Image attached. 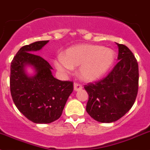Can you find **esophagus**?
I'll use <instances>...</instances> for the list:
<instances>
[{
    "label": "esophagus",
    "instance_id": "1",
    "mask_svg": "<svg viewBox=\"0 0 150 150\" xmlns=\"http://www.w3.org/2000/svg\"><path fill=\"white\" fill-rule=\"evenodd\" d=\"M82 89V86L81 84L78 83H74V90L75 91H78L80 89Z\"/></svg>",
    "mask_w": 150,
    "mask_h": 150
}]
</instances>
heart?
I'll use <instances>...</instances> for the list:
<instances>
[{"mask_svg": "<svg viewBox=\"0 0 150 150\" xmlns=\"http://www.w3.org/2000/svg\"><path fill=\"white\" fill-rule=\"evenodd\" d=\"M115 61L112 50L98 45H78L66 51L64 56L54 61L58 71L69 72L74 67L81 66L79 75L86 81H93L107 73Z\"/></svg>", "mask_w": 150, "mask_h": 150, "instance_id": "b5f03b06", "label": "heart"}]
</instances>
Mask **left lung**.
<instances>
[{
	"label": "left lung",
	"instance_id": "obj_1",
	"mask_svg": "<svg viewBox=\"0 0 150 150\" xmlns=\"http://www.w3.org/2000/svg\"><path fill=\"white\" fill-rule=\"evenodd\" d=\"M118 47V63L100 81L85 85L89 95L86 110L96 121L115 122L133 106L138 89V64L124 44Z\"/></svg>",
	"mask_w": 150,
	"mask_h": 150
}]
</instances>
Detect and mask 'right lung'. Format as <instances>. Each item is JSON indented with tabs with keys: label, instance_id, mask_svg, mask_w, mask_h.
<instances>
[{
	"label": "right lung",
	"instance_id": "1",
	"mask_svg": "<svg viewBox=\"0 0 150 150\" xmlns=\"http://www.w3.org/2000/svg\"><path fill=\"white\" fill-rule=\"evenodd\" d=\"M49 40L23 46L11 63L10 91L18 110L29 121L50 124L61 117L69 96L73 91L72 81H60L52 74V67L35 54ZM32 66L35 75L29 76L25 69Z\"/></svg>",
	"mask_w": 150,
	"mask_h": 150
}]
</instances>
